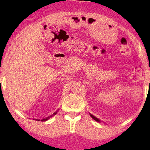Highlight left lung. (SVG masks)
Returning <instances> with one entry per match:
<instances>
[{"label":"left lung","instance_id":"obj_1","mask_svg":"<svg viewBox=\"0 0 150 150\" xmlns=\"http://www.w3.org/2000/svg\"><path fill=\"white\" fill-rule=\"evenodd\" d=\"M89 115H90V116H91V117H92V119H93V120H95V121H96V122H101V121H100V120H99V119L97 118V117H96L93 116V115H91V114H90V113H89Z\"/></svg>","mask_w":150,"mask_h":150}]
</instances>
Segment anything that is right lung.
<instances>
[{
    "label": "right lung",
    "mask_w": 150,
    "mask_h": 150,
    "mask_svg": "<svg viewBox=\"0 0 150 150\" xmlns=\"http://www.w3.org/2000/svg\"><path fill=\"white\" fill-rule=\"evenodd\" d=\"M57 112H58V110H57L56 112H54V113H53L52 115H51L48 117H46V118H44V119H42V120H38V119H34V120H35L36 121H42V122H45V121H47L48 120H49V119H50V117H52V116L55 115H56V114L57 113Z\"/></svg>",
    "instance_id": "add662e5"
}]
</instances>
